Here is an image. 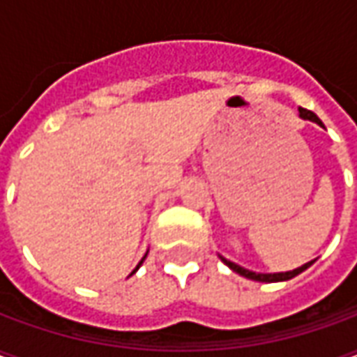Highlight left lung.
<instances>
[{
	"mask_svg": "<svg viewBox=\"0 0 357 357\" xmlns=\"http://www.w3.org/2000/svg\"><path fill=\"white\" fill-rule=\"evenodd\" d=\"M300 112V118H304V120H310V122H315V124H319L323 128V122L319 120V118L315 116L312 110H306V109H298ZM222 258V262L227 266L229 269H233L235 273H239V275L247 277V279H252V281H262V283H277V281H289V279H292V277H296L298 273H302L304 269H307L312 264L315 262V260H312V262L304 264V266H300V268L292 269V271H283V273H256V271H250V269H245L241 268L239 264L231 262V260H227V258H224V256H220Z\"/></svg>",
	"mask_w": 357,
	"mask_h": 357,
	"instance_id": "8db88e82",
	"label": "left lung"
}]
</instances>
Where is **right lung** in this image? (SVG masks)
I'll use <instances>...</instances> for the list:
<instances>
[{
    "label": "right lung",
    "instance_id": "1",
    "mask_svg": "<svg viewBox=\"0 0 357 357\" xmlns=\"http://www.w3.org/2000/svg\"><path fill=\"white\" fill-rule=\"evenodd\" d=\"M145 256H147V255H145ZM145 256H143V260H145ZM143 260H141V262H139V264H137V268H135V269H133V271H132V273H135V271H137V269H139V266H141V264H143Z\"/></svg>",
    "mask_w": 357,
    "mask_h": 357
}]
</instances>
